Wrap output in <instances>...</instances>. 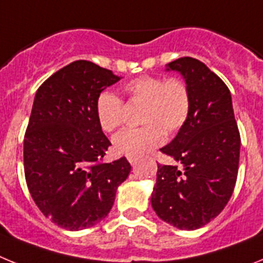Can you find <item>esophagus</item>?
<instances>
[{
  "label": "esophagus",
  "mask_w": 263,
  "mask_h": 263,
  "mask_svg": "<svg viewBox=\"0 0 263 263\" xmlns=\"http://www.w3.org/2000/svg\"><path fill=\"white\" fill-rule=\"evenodd\" d=\"M127 160L130 162V164H133V166H134V164L138 162V158H127Z\"/></svg>",
  "instance_id": "1"
}]
</instances>
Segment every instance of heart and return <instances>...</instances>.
Masks as SVG:
<instances>
[{"instance_id": "heart-1", "label": "heart", "mask_w": 263, "mask_h": 263, "mask_svg": "<svg viewBox=\"0 0 263 263\" xmlns=\"http://www.w3.org/2000/svg\"><path fill=\"white\" fill-rule=\"evenodd\" d=\"M132 103L143 104V126L125 129L113 138V148L120 155L139 158L162 145L164 132L174 134L185 124L191 109L187 85L179 79L141 76L124 85ZM96 117L101 129L113 132L124 121V104L117 95L104 90L97 96Z\"/></svg>"}]
</instances>
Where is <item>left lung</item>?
Returning <instances> with one entry per match:
<instances>
[{
    "label": "left lung",
    "mask_w": 263,
    "mask_h": 263,
    "mask_svg": "<svg viewBox=\"0 0 263 263\" xmlns=\"http://www.w3.org/2000/svg\"><path fill=\"white\" fill-rule=\"evenodd\" d=\"M166 71L183 76L191 109L175 138L160 148L179 164H158L152 205L167 224L195 231L218 216L231 199L241 138L231 92L204 63L179 58L167 64Z\"/></svg>",
    "instance_id": "obj_1"
}]
</instances>
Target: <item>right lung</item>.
I'll list each match as a JSON object with an SVG mask.
<instances>
[{
  "label": "right lung",
  "mask_w": 263,
  "mask_h": 263,
  "mask_svg": "<svg viewBox=\"0 0 263 263\" xmlns=\"http://www.w3.org/2000/svg\"><path fill=\"white\" fill-rule=\"evenodd\" d=\"M118 80L109 69L76 60L50 76L34 97L23 141L27 187L41 212L68 231L104 220L132 168L125 157L101 162L110 142L95 106Z\"/></svg>",
  "instance_id": "1"
}]
</instances>
